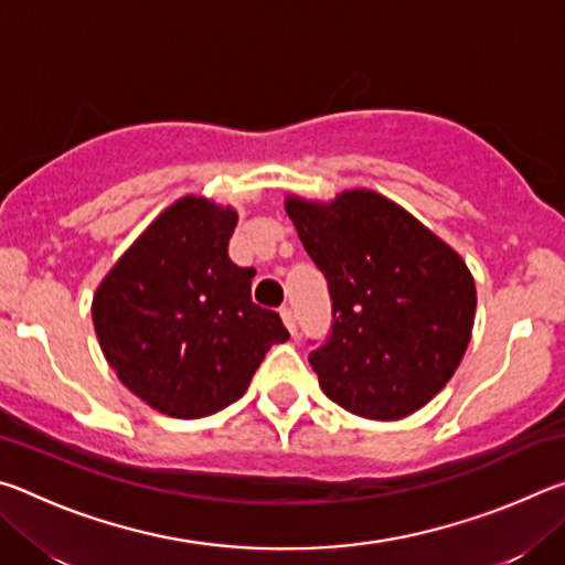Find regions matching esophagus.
<instances>
[{"label":"esophagus","mask_w":565,"mask_h":565,"mask_svg":"<svg viewBox=\"0 0 565 565\" xmlns=\"http://www.w3.org/2000/svg\"><path fill=\"white\" fill-rule=\"evenodd\" d=\"M281 319L286 323V329H289L291 333H296V317H294L291 306H281Z\"/></svg>","instance_id":"esophagus-1"}]
</instances>
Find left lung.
Masks as SVG:
<instances>
[{
	"label": "left lung",
	"mask_w": 565,
	"mask_h": 565,
	"mask_svg": "<svg viewBox=\"0 0 565 565\" xmlns=\"http://www.w3.org/2000/svg\"><path fill=\"white\" fill-rule=\"evenodd\" d=\"M286 214L331 294V333L309 356L323 394L374 420L424 408L471 341L476 284L466 262L369 189L329 204L289 196Z\"/></svg>",
	"instance_id": "8db88e82"
}]
</instances>
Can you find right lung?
I'll return each instance as SVG.
<instances>
[{
  "label": "right lung",
  "instance_id": "right-lung-1",
  "mask_svg": "<svg viewBox=\"0 0 565 565\" xmlns=\"http://www.w3.org/2000/svg\"><path fill=\"white\" fill-rule=\"evenodd\" d=\"M236 212L202 196L164 209L104 276L92 301L109 366L134 396L202 418L244 396L289 331L252 301L254 269L228 259Z\"/></svg>",
  "mask_w": 565,
  "mask_h": 565
}]
</instances>
